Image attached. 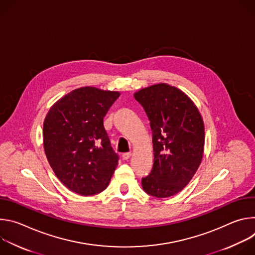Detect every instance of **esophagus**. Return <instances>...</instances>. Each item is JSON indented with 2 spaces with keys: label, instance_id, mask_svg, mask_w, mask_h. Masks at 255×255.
<instances>
[{
  "label": "esophagus",
  "instance_id": "obj_1",
  "mask_svg": "<svg viewBox=\"0 0 255 255\" xmlns=\"http://www.w3.org/2000/svg\"><path fill=\"white\" fill-rule=\"evenodd\" d=\"M130 156H131V152H125V153H123V154H122V158H123L124 160L129 159V158H130Z\"/></svg>",
  "mask_w": 255,
  "mask_h": 255
}]
</instances>
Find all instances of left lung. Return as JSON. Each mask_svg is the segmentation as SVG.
Instances as JSON below:
<instances>
[{"label":"left lung","instance_id":"obj_1","mask_svg":"<svg viewBox=\"0 0 255 255\" xmlns=\"http://www.w3.org/2000/svg\"><path fill=\"white\" fill-rule=\"evenodd\" d=\"M143 107L152 131L154 163L142 177V188L155 198H168L183 190L203 157L205 128L193 101L178 89L158 84L134 95Z\"/></svg>","mask_w":255,"mask_h":255}]
</instances>
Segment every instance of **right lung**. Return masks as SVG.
Listing matches in <instances>:
<instances>
[{"label": "right lung", "instance_id": "add662e5", "mask_svg": "<svg viewBox=\"0 0 255 255\" xmlns=\"http://www.w3.org/2000/svg\"><path fill=\"white\" fill-rule=\"evenodd\" d=\"M118 92L85 87L57 101L43 124V144L55 175L71 192L92 196L103 192L118 165L104 117Z\"/></svg>", "mask_w": 255, "mask_h": 255}]
</instances>
